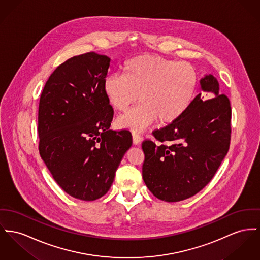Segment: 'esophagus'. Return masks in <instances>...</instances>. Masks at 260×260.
<instances>
[{"label":"esophagus","instance_id":"34e87169","mask_svg":"<svg viewBox=\"0 0 260 260\" xmlns=\"http://www.w3.org/2000/svg\"><path fill=\"white\" fill-rule=\"evenodd\" d=\"M132 137H133V143L135 144V145H138L141 143V141H142V137L140 136V134L139 133H135V132H133L132 133Z\"/></svg>","mask_w":260,"mask_h":260}]
</instances>
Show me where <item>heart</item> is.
<instances>
[{"label":"heart","mask_w":260,"mask_h":260,"mask_svg":"<svg viewBox=\"0 0 260 260\" xmlns=\"http://www.w3.org/2000/svg\"><path fill=\"white\" fill-rule=\"evenodd\" d=\"M124 76L110 75L104 81V95L117 111L141 104L117 119L120 128L140 132L157 120L159 125L177 121L189 109L199 85L196 68L159 56L140 55L129 59Z\"/></svg>","instance_id":"heart-1"}]
</instances>
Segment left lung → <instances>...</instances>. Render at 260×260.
Here are the masks:
<instances>
[{
	"label": "left lung",
	"mask_w": 260,
	"mask_h": 260,
	"mask_svg": "<svg viewBox=\"0 0 260 260\" xmlns=\"http://www.w3.org/2000/svg\"><path fill=\"white\" fill-rule=\"evenodd\" d=\"M200 84L207 94L198 93L182 117L153 131L160 144L149 139L142 143L143 179L149 190L162 201L178 202L202 190L230 149V100L219 93V83L212 75ZM208 96L212 98L204 100Z\"/></svg>",
	"instance_id": "left-lung-1"
}]
</instances>
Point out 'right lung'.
Segmentation results:
<instances>
[{"label": "right lung", "mask_w": 260, "mask_h": 260, "mask_svg": "<svg viewBox=\"0 0 260 260\" xmlns=\"http://www.w3.org/2000/svg\"><path fill=\"white\" fill-rule=\"evenodd\" d=\"M110 59L87 52L59 65L38 106V150L53 178L72 197L93 201L109 190L132 145L128 130H109L113 108L104 95Z\"/></svg>", "instance_id": "add662e5"}]
</instances>
